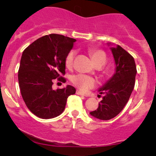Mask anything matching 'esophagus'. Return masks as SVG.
Returning <instances> with one entry per match:
<instances>
[{
    "instance_id": "1",
    "label": "esophagus",
    "mask_w": 156,
    "mask_h": 156,
    "mask_svg": "<svg viewBox=\"0 0 156 156\" xmlns=\"http://www.w3.org/2000/svg\"><path fill=\"white\" fill-rule=\"evenodd\" d=\"M76 94H78V95H83V96H86V94L83 93L82 92H80L79 90H77L76 91Z\"/></svg>"
}]
</instances>
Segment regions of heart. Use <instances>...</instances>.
Here are the masks:
<instances>
[{"label":"heart","instance_id":"1","mask_svg":"<svg viewBox=\"0 0 156 156\" xmlns=\"http://www.w3.org/2000/svg\"><path fill=\"white\" fill-rule=\"evenodd\" d=\"M91 58L95 65H102L103 66L106 62V55L105 52L100 49L89 50ZM76 52L75 51H70L67 53L64 59V64L67 68H71L73 64ZM71 81L73 85L76 86L77 88L80 90L86 92L89 89H92L95 85V80L92 77L87 76L84 74H76L71 77Z\"/></svg>","mask_w":156,"mask_h":156}]
</instances>
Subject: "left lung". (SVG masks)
Listing matches in <instances>:
<instances>
[{
    "label": "left lung",
    "mask_w": 156,
    "mask_h": 156,
    "mask_svg": "<svg viewBox=\"0 0 156 156\" xmlns=\"http://www.w3.org/2000/svg\"><path fill=\"white\" fill-rule=\"evenodd\" d=\"M110 49L115 62V73L99 89L104 96L98 108L90 112L92 117L101 120L112 119L122 110L133 92L137 73L135 61L130 53L119 45Z\"/></svg>",
    "instance_id": "1"
}]
</instances>
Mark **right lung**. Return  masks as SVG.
Wrapping results in <instances>:
<instances>
[{
    "mask_svg": "<svg viewBox=\"0 0 156 156\" xmlns=\"http://www.w3.org/2000/svg\"><path fill=\"white\" fill-rule=\"evenodd\" d=\"M76 39L51 34L34 41L23 52L18 70V81L25 103L34 115L51 119L64 112L67 98L76 93L70 85L52 88L55 78L64 83V59Z\"/></svg>",
    "mask_w": 156,
    "mask_h": 156,
    "instance_id": "right-lung-1",
    "label": "right lung"
}]
</instances>
